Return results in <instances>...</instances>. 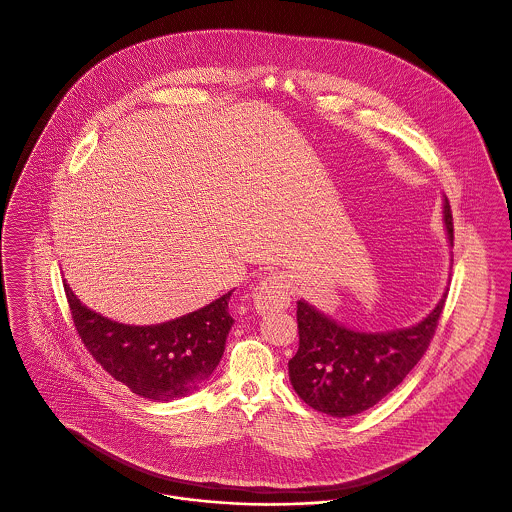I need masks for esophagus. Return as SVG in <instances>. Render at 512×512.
<instances>
[{"label":"esophagus","mask_w":512,"mask_h":512,"mask_svg":"<svg viewBox=\"0 0 512 512\" xmlns=\"http://www.w3.org/2000/svg\"><path fill=\"white\" fill-rule=\"evenodd\" d=\"M288 304H290V294H288V284L284 276H265L253 290V306L257 314L282 310Z\"/></svg>","instance_id":"esophagus-1"}]
</instances>
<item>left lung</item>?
<instances>
[{
	"mask_svg": "<svg viewBox=\"0 0 512 512\" xmlns=\"http://www.w3.org/2000/svg\"><path fill=\"white\" fill-rule=\"evenodd\" d=\"M442 220L452 247L454 226L448 198L442 197ZM448 288L419 323L390 331H358L298 300L300 347L288 362L290 384L315 411L353 417L403 382L429 349Z\"/></svg>",
	"mask_w": 512,
	"mask_h": 512,
	"instance_id": "left-lung-1",
	"label": "left lung"
}]
</instances>
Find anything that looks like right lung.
Here are the masks:
<instances>
[{
    "label": "right lung",
    "mask_w": 512,
    "mask_h": 512,
    "mask_svg": "<svg viewBox=\"0 0 512 512\" xmlns=\"http://www.w3.org/2000/svg\"><path fill=\"white\" fill-rule=\"evenodd\" d=\"M64 288L87 351L132 394L161 403L195 394L210 380L234 325L228 310L234 290L197 312L130 325L83 306L68 282Z\"/></svg>",
    "instance_id": "1"
}]
</instances>
